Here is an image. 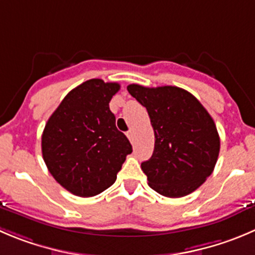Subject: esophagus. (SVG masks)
<instances>
[{
    "mask_svg": "<svg viewBox=\"0 0 255 255\" xmlns=\"http://www.w3.org/2000/svg\"><path fill=\"white\" fill-rule=\"evenodd\" d=\"M126 136L129 137V140L130 141H134V131H132V130H129V131L126 132Z\"/></svg>",
    "mask_w": 255,
    "mask_h": 255,
    "instance_id": "34e87169",
    "label": "esophagus"
}]
</instances>
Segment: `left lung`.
I'll return each mask as SVG.
<instances>
[{"label":"left lung","mask_w":255,"mask_h":255,"mask_svg":"<svg viewBox=\"0 0 255 255\" xmlns=\"http://www.w3.org/2000/svg\"><path fill=\"white\" fill-rule=\"evenodd\" d=\"M128 91L149 114L155 134L151 157L141 162L149 186L168 198H181L202 185L213 173L220 149L214 120L195 96L176 86Z\"/></svg>","instance_id":"left-lung-1"}]
</instances>
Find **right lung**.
<instances>
[{"label":"right lung","mask_w":255,"mask_h":255,"mask_svg":"<svg viewBox=\"0 0 255 255\" xmlns=\"http://www.w3.org/2000/svg\"><path fill=\"white\" fill-rule=\"evenodd\" d=\"M119 90L116 82L87 80L65 96L46 123L41 141L45 164L74 195L89 198L110 188L131 154L109 108Z\"/></svg>","instance_id":"obj_1"}]
</instances>
